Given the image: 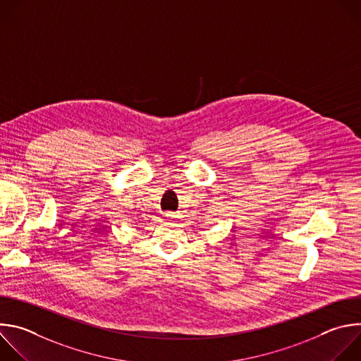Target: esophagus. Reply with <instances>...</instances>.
Wrapping results in <instances>:
<instances>
[{"mask_svg": "<svg viewBox=\"0 0 361 361\" xmlns=\"http://www.w3.org/2000/svg\"><path fill=\"white\" fill-rule=\"evenodd\" d=\"M169 216H170V217H173V214H169Z\"/></svg>", "mask_w": 361, "mask_h": 361, "instance_id": "1", "label": "esophagus"}]
</instances>
